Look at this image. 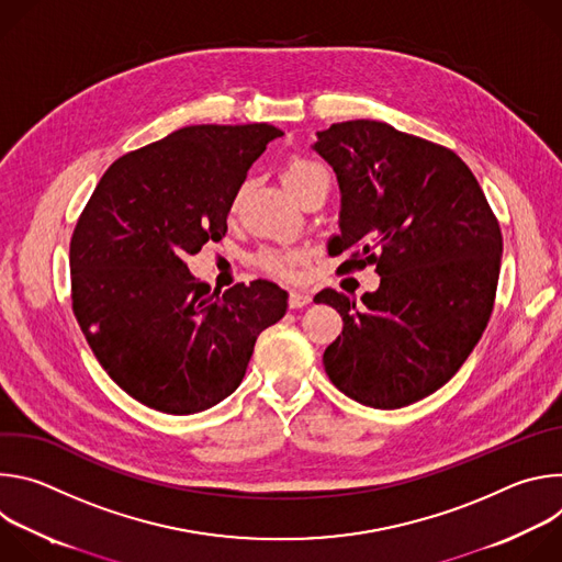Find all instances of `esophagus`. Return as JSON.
Masks as SVG:
<instances>
[{
	"mask_svg": "<svg viewBox=\"0 0 562 562\" xmlns=\"http://www.w3.org/2000/svg\"><path fill=\"white\" fill-rule=\"evenodd\" d=\"M311 302V293L308 291H302V289H295L289 293V306L291 308H302Z\"/></svg>",
	"mask_w": 562,
	"mask_h": 562,
	"instance_id": "esophagus-1",
	"label": "esophagus"
}]
</instances>
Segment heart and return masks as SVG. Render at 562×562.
I'll return each mask as SVG.
<instances>
[{"instance_id": "b5f03b06", "label": "heart", "mask_w": 562, "mask_h": 562, "mask_svg": "<svg viewBox=\"0 0 562 562\" xmlns=\"http://www.w3.org/2000/svg\"><path fill=\"white\" fill-rule=\"evenodd\" d=\"M284 182L289 187V191L302 200L308 191L313 189H319L325 187L329 189L331 187V176H329V169L317 162V159L313 157H304V155H295L291 157L286 162V169H284ZM245 193V187L239 189L233 198V211L237 209L239 204V198H243ZM258 267L269 273L271 278L276 280H295L304 265H306V254L302 249H280V247H267L258 254Z\"/></svg>"}]
</instances>
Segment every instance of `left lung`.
Masks as SVG:
<instances>
[{"instance_id": "8db88e82", "label": "left lung", "mask_w": 562, "mask_h": 562, "mask_svg": "<svg viewBox=\"0 0 562 562\" xmlns=\"http://www.w3.org/2000/svg\"><path fill=\"white\" fill-rule=\"evenodd\" d=\"M334 167L342 211L329 254L338 271L369 265L362 304L315 295L342 315L325 351L331 382L375 409L407 407L449 382L494 311L503 233L483 189L447 146L375 120L331 124L313 146Z\"/></svg>"}]
</instances>
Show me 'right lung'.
<instances>
[{
	"mask_svg": "<svg viewBox=\"0 0 562 562\" xmlns=\"http://www.w3.org/2000/svg\"><path fill=\"white\" fill-rule=\"evenodd\" d=\"M271 124H198L131 150L106 169L70 237V300L95 358L137 403L204 412L247 373L258 336L286 313L269 280L222 295L187 256L220 243Z\"/></svg>",
	"mask_w": 562,
	"mask_h": 562,
	"instance_id": "obj_1",
	"label": "right lung"
}]
</instances>
